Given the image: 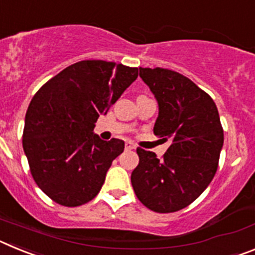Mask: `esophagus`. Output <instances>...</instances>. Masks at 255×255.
Instances as JSON below:
<instances>
[{"label": "esophagus", "mask_w": 255, "mask_h": 255, "mask_svg": "<svg viewBox=\"0 0 255 255\" xmlns=\"http://www.w3.org/2000/svg\"><path fill=\"white\" fill-rule=\"evenodd\" d=\"M125 148H126V149L131 150V149H135V145L131 143V141H126V143H125Z\"/></svg>", "instance_id": "esophagus-1"}]
</instances>
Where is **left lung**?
Segmentation results:
<instances>
[{
	"label": "left lung",
	"instance_id": "obj_1",
	"mask_svg": "<svg viewBox=\"0 0 255 255\" xmlns=\"http://www.w3.org/2000/svg\"><path fill=\"white\" fill-rule=\"evenodd\" d=\"M139 75L158 102L153 131L171 145L162 158L136 149L131 185L150 211L171 213L193 203L215 177L224 129L216 103L189 78L161 67H139Z\"/></svg>",
	"mask_w": 255,
	"mask_h": 255
}]
</instances>
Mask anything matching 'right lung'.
Masks as SVG:
<instances>
[{"instance_id":"1","label":"right lung","mask_w":255,"mask_h":255,"mask_svg":"<svg viewBox=\"0 0 255 255\" xmlns=\"http://www.w3.org/2000/svg\"><path fill=\"white\" fill-rule=\"evenodd\" d=\"M136 78V67L79 61L34 94L25 115L22 148L35 184L53 202L78 207L100 193L125 143L100 139L94 124Z\"/></svg>"}]
</instances>
